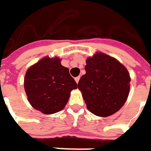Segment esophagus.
I'll return each instance as SVG.
<instances>
[{
  "mask_svg": "<svg viewBox=\"0 0 151 151\" xmlns=\"http://www.w3.org/2000/svg\"><path fill=\"white\" fill-rule=\"evenodd\" d=\"M79 78H80V77H77V78H75V81L77 84L78 83V81H79Z\"/></svg>",
  "mask_w": 151,
  "mask_h": 151,
  "instance_id": "34e87169",
  "label": "esophagus"
}]
</instances>
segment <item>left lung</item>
<instances>
[{"label":"left lung","instance_id":"left-lung-1","mask_svg":"<svg viewBox=\"0 0 151 151\" xmlns=\"http://www.w3.org/2000/svg\"><path fill=\"white\" fill-rule=\"evenodd\" d=\"M86 74L78 84L86 107L99 116H108L119 111L130 92V73L116 59L97 52L86 59Z\"/></svg>","mask_w":151,"mask_h":151}]
</instances>
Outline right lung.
Listing matches in <instances>:
<instances>
[{
  "label": "right lung",
  "instance_id": "add662e5",
  "mask_svg": "<svg viewBox=\"0 0 151 151\" xmlns=\"http://www.w3.org/2000/svg\"><path fill=\"white\" fill-rule=\"evenodd\" d=\"M24 88L30 104L44 114L64 109L78 86L58 57H45L30 66L24 78Z\"/></svg>",
  "mask_w": 151,
  "mask_h": 151
}]
</instances>
